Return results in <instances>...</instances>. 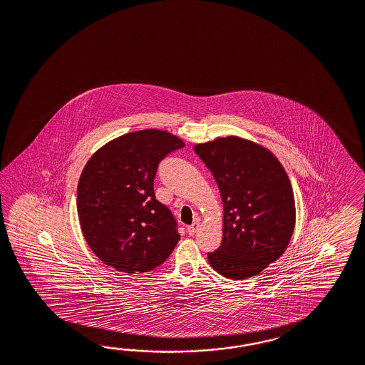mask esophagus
I'll list each match as a JSON object with an SVG mask.
<instances>
[{
  "label": "esophagus",
  "mask_w": 365,
  "mask_h": 365,
  "mask_svg": "<svg viewBox=\"0 0 365 365\" xmlns=\"http://www.w3.org/2000/svg\"><path fill=\"white\" fill-rule=\"evenodd\" d=\"M197 228H199V222L195 220V222H194L191 226L187 227L188 235H191V237H192V235H195V232H197Z\"/></svg>",
  "instance_id": "1"
}]
</instances>
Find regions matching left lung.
Listing matches in <instances>:
<instances>
[{
    "label": "left lung",
    "mask_w": 365,
    "mask_h": 365,
    "mask_svg": "<svg viewBox=\"0 0 365 365\" xmlns=\"http://www.w3.org/2000/svg\"><path fill=\"white\" fill-rule=\"evenodd\" d=\"M217 182L223 202V237L208 263L228 279L262 272L283 255L295 227L289 178L268 150L227 137L194 148Z\"/></svg>",
    "instance_id": "left-lung-1"
}]
</instances>
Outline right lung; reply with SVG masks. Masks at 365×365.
<instances>
[{
  "label": "right lung",
  "instance_id": "add662e5",
  "mask_svg": "<svg viewBox=\"0 0 365 365\" xmlns=\"http://www.w3.org/2000/svg\"><path fill=\"white\" fill-rule=\"evenodd\" d=\"M185 146L155 128L128 133L99 148L79 178L77 211L91 251L108 266L142 274L160 266L179 240L170 208L158 202L159 163Z\"/></svg>",
  "mask_w": 365,
  "mask_h": 365
}]
</instances>
